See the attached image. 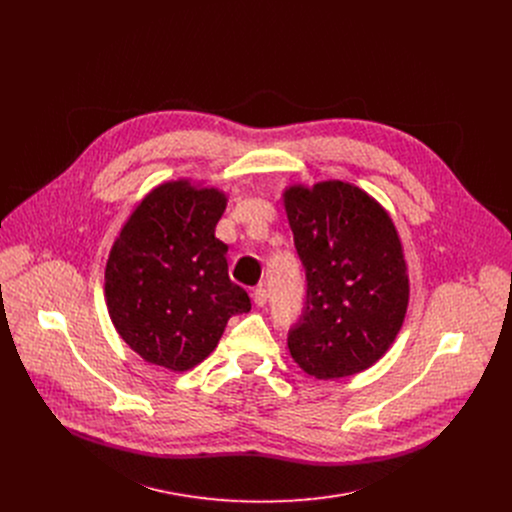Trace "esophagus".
Wrapping results in <instances>:
<instances>
[{
    "label": "esophagus",
    "instance_id": "obj_1",
    "mask_svg": "<svg viewBox=\"0 0 512 512\" xmlns=\"http://www.w3.org/2000/svg\"><path fill=\"white\" fill-rule=\"evenodd\" d=\"M251 300H253V304H255L257 308H263V306L267 304V291H265L263 287H257V289H253Z\"/></svg>",
    "mask_w": 512,
    "mask_h": 512
}]
</instances>
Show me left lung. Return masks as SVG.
<instances>
[{
    "label": "left lung",
    "mask_w": 512,
    "mask_h": 512,
    "mask_svg": "<svg viewBox=\"0 0 512 512\" xmlns=\"http://www.w3.org/2000/svg\"><path fill=\"white\" fill-rule=\"evenodd\" d=\"M281 196L308 279L304 316L287 336L291 358L318 381L371 369L393 346L409 306L391 214L346 180L296 182Z\"/></svg>",
    "instance_id": "left-lung-1"
}]
</instances>
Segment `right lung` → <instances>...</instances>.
<instances>
[{"mask_svg": "<svg viewBox=\"0 0 512 512\" xmlns=\"http://www.w3.org/2000/svg\"><path fill=\"white\" fill-rule=\"evenodd\" d=\"M227 192L202 180H166L145 194L115 237L105 302L123 342L172 373L200 364L233 314L251 310L229 279L227 245L214 237Z\"/></svg>", "mask_w": 512, "mask_h": 512, "instance_id": "right-lung-1", "label": "right lung"}]
</instances>
